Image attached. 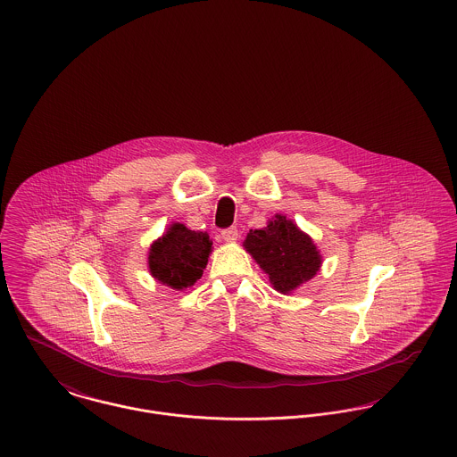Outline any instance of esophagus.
<instances>
[{
    "label": "esophagus",
    "instance_id": "esophagus-1",
    "mask_svg": "<svg viewBox=\"0 0 457 457\" xmlns=\"http://www.w3.org/2000/svg\"><path fill=\"white\" fill-rule=\"evenodd\" d=\"M220 238H222L224 242L231 244V242H235V240L238 238V229H237V228H228V229H224V231L220 233Z\"/></svg>",
    "mask_w": 457,
    "mask_h": 457
}]
</instances>
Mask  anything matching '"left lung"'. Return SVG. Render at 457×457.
<instances>
[{"mask_svg":"<svg viewBox=\"0 0 457 457\" xmlns=\"http://www.w3.org/2000/svg\"><path fill=\"white\" fill-rule=\"evenodd\" d=\"M244 246L281 294H290L312 280L321 266L313 240L280 213L266 228L250 229Z\"/></svg>","mask_w":457,"mask_h":457,"instance_id":"obj_1","label":"left lung"}]
</instances>
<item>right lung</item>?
Wrapping results in <instances>:
<instances>
[{
	"label": "right lung",
	"mask_w": 457,
	"mask_h": 457,
	"mask_svg": "<svg viewBox=\"0 0 457 457\" xmlns=\"http://www.w3.org/2000/svg\"><path fill=\"white\" fill-rule=\"evenodd\" d=\"M211 252L207 233L191 231L176 222L149 248V273L167 287L184 290L202 278Z\"/></svg>",
	"instance_id": "add662e5"
}]
</instances>
